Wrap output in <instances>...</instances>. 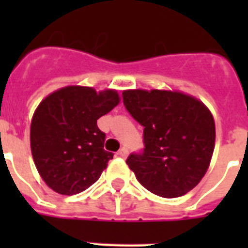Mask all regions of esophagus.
Returning <instances> with one entry per match:
<instances>
[{
  "label": "esophagus",
  "instance_id": "obj_1",
  "mask_svg": "<svg viewBox=\"0 0 248 248\" xmlns=\"http://www.w3.org/2000/svg\"><path fill=\"white\" fill-rule=\"evenodd\" d=\"M127 153H128V149L126 147H122L120 151H118V155H120V157H122V158H124V157L127 155Z\"/></svg>",
  "mask_w": 248,
  "mask_h": 248
}]
</instances>
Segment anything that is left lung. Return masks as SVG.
Wrapping results in <instances>:
<instances>
[{
	"instance_id": "obj_1",
	"label": "left lung",
	"mask_w": 248,
	"mask_h": 248,
	"mask_svg": "<svg viewBox=\"0 0 248 248\" xmlns=\"http://www.w3.org/2000/svg\"><path fill=\"white\" fill-rule=\"evenodd\" d=\"M124 108L144 127L143 151L126 159L144 188L163 198L192 190L207 171L215 122L203 103L181 93L128 90Z\"/></svg>"
}]
</instances>
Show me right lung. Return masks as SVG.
I'll list each match as a JSON object with an SVG mask.
<instances>
[{
	"mask_svg": "<svg viewBox=\"0 0 248 248\" xmlns=\"http://www.w3.org/2000/svg\"><path fill=\"white\" fill-rule=\"evenodd\" d=\"M120 103L117 91L97 93L91 87L68 86L42 100L31 124L34 165L46 184L59 194L73 196L100 177L112 152L97 120Z\"/></svg>",
	"mask_w": 248,
	"mask_h": 248,
	"instance_id": "right-lung-1",
	"label": "right lung"
}]
</instances>
